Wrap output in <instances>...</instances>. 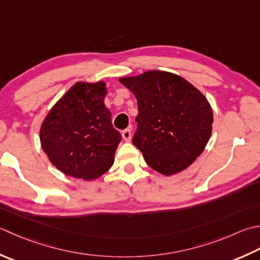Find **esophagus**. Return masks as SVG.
<instances>
[{
  "mask_svg": "<svg viewBox=\"0 0 260 260\" xmlns=\"http://www.w3.org/2000/svg\"><path fill=\"white\" fill-rule=\"evenodd\" d=\"M121 136H123V139L126 142H129L132 139V134H131V129H125L123 131V133H121Z\"/></svg>",
  "mask_w": 260,
  "mask_h": 260,
  "instance_id": "1",
  "label": "esophagus"
}]
</instances>
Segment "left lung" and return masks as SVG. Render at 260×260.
<instances>
[{
    "label": "left lung",
    "instance_id": "left-lung-1",
    "mask_svg": "<svg viewBox=\"0 0 260 260\" xmlns=\"http://www.w3.org/2000/svg\"><path fill=\"white\" fill-rule=\"evenodd\" d=\"M119 82L136 96L139 115L133 144L164 176L186 170L212 134L213 110L200 90L180 75L151 70Z\"/></svg>",
    "mask_w": 260,
    "mask_h": 260
}]
</instances>
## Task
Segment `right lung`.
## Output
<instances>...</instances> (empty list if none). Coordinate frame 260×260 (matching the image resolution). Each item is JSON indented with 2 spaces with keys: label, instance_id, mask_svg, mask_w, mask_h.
Returning a JSON list of instances; mask_svg holds the SVG:
<instances>
[{
  "label": "right lung",
  "instance_id": "right-lung-1",
  "mask_svg": "<svg viewBox=\"0 0 260 260\" xmlns=\"http://www.w3.org/2000/svg\"><path fill=\"white\" fill-rule=\"evenodd\" d=\"M107 93L105 81H79L43 120V151L64 175L93 180L114 165L121 136L111 124V113L105 105Z\"/></svg>",
  "mask_w": 260,
  "mask_h": 260
}]
</instances>
